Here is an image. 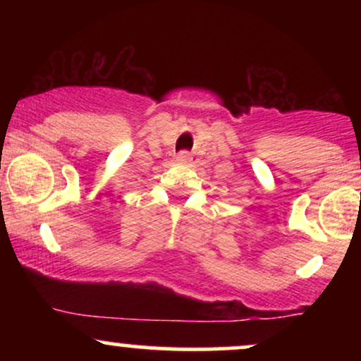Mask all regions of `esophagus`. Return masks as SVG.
I'll return each instance as SVG.
<instances>
[{
  "instance_id": "esophagus-1",
  "label": "esophagus",
  "mask_w": 361,
  "mask_h": 361,
  "mask_svg": "<svg viewBox=\"0 0 361 361\" xmlns=\"http://www.w3.org/2000/svg\"><path fill=\"white\" fill-rule=\"evenodd\" d=\"M192 159V156H190V152L186 151H181L180 154H178V161H181V163H186V161Z\"/></svg>"
}]
</instances>
